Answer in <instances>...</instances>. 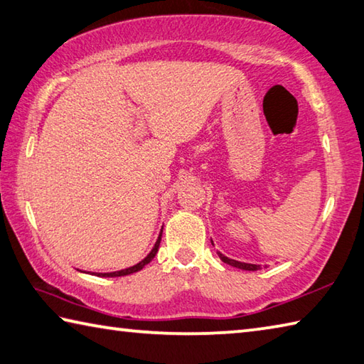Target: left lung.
<instances>
[{"mask_svg":"<svg viewBox=\"0 0 364 364\" xmlns=\"http://www.w3.org/2000/svg\"><path fill=\"white\" fill-rule=\"evenodd\" d=\"M218 256H220V259L223 262H226V264H229V266H232V267H239L242 270H257V269H261V266H256V264H248V262H240V261H235V259H229L228 256H224L221 253H218Z\"/></svg>","mask_w":364,"mask_h":364,"instance_id":"1","label":"left lung"}]
</instances>
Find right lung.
<instances>
[{
	"mask_svg": "<svg viewBox=\"0 0 364 364\" xmlns=\"http://www.w3.org/2000/svg\"><path fill=\"white\" fill-rule=\"evenodd\" d=\"M161 239H162V230H161V234H159V237H157V240H156V243H154V248L149 251V255L144 257V259H141L140 262L138 264H135V266H132V267H129V269H122V270H116V272H107V274H100V272H94L92 275H97V277H122V275H130V274H134V272H138V270H141L144 266H146V264H149L151 261L154 259V256H156V253L157 251H159V245H161Z\"/></svg>",
	"mask_w": 364,
	"mask_h": 364,
	"instance_id": "1",
	"label": "right lung"
}]
</instances>
